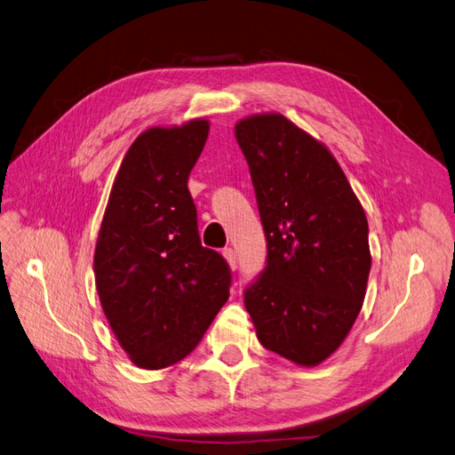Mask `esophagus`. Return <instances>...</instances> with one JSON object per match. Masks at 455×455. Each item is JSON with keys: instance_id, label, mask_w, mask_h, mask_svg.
I'll return each instance as SVG.
<instances>
[{"instance_id": "esophagus-1", "label": "esophagus", "mask_w": 455, "mask_h": 455, "mask_svg": "<svg viewBox=\"0 0 455 455\" xmlns=\"http://www.w3.org/2000/svg\"><path fill=\"white\" fill-rule=\"evenodd\" d=\"M224 258L228 259V264L231 269H237V252L231 249V246H228V249H224Z\"/></svg>"}]
</instances>
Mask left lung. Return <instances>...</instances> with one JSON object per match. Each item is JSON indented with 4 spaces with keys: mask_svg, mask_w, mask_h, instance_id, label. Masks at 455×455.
<instances>
[{
    "mask_svg": "<svg viewBox=\"0 0 455 455\" xmlns=\"http://www.w3.org/2000/svg\"><path fill=\"white\" fill-rule=\"evenodd\" d=\"M266 267L244 306L261 346L301 366L332 355L359 315L370 275L368 220L334 156L281 114L239 121Z\"/></svg>",
    "mask_w": 455,
    "mask_h": 455,
    "instance_id": "left-lung-1",
    "label": "left lung"
}]
</instances>
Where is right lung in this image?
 <instances>
[{
	"label": "right lung",
	"mask_w": 455,
	"mask_h": 455,
	"mask_svg": "<svg viewBox=\"0 0 455 455\" xmlns=\"http://www.w3.org/2000/svg\"><path fill=\"white\" fill-rule=\"evenodd\" d=\"M209 121L142 132L123 159L94 251L96 291L131 361L176 364L197 347L228 298L231 271L201 244L188 178Z\"/></svg>",
	"instance_id": "1"
}]
</instances>
